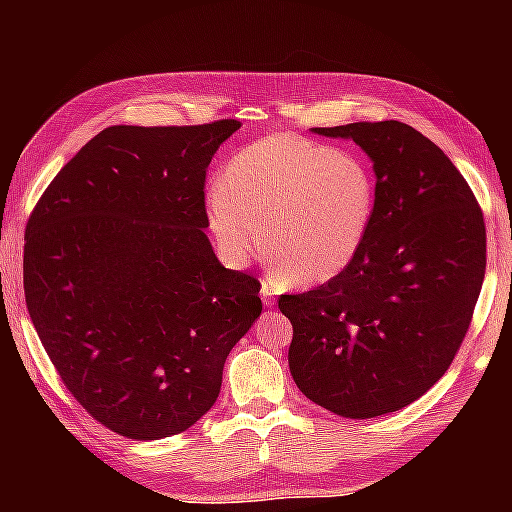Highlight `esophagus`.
I'll use <instances>...</instances> for the list:
<instances>
[{"label": "esophagus", "mask_w": 512, "mask_h": 512, "mask_svg": "<svg viewBox=\"0 0 512 512\" xmlns=\"http://www.w3.org/2000/svg\"><path fill=\"white\" fill-rule=\"evenodd\" d=\"M262 300H264L266 307L275 305V293H273L271 282H262Z\"/></svg>", "instance_id": "1"}]
</instances>
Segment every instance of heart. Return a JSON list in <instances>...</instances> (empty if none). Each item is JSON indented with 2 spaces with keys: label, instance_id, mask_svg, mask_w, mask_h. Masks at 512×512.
Segmentation results:
<instances>
[{
  "label": "heart",
  "instance_id": "1",
  "mask_svg": "<svg viewBox=\"0 0 512 512\" xmlns=\"http://www.w3.org/2000/svg\"><path fill=\"white\" fill-rule=\"evenodd\" d=\"M375 203V178L357 155L271 135L228 164L207 194V219L232 262L271 248L291 282L320 284L359 255Z\"/></svg>",
  "mask_w": 512,
  "mask_h": 512
}]
</instances>
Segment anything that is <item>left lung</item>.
Returning a JSON list of instances; mask_svg holds the SVG:
<instances>
[{
  "label": "left lung",
  "mask_w": 512,
  "mask_h": 512,
  "mask_svg": "<svg viewBox=\"0 0 512 512\" xmlns=\"http://www.w3.org/2000/svg\"><path fill=\"white\" fill-rule=\"evenodd\" d=\"M370 155L377 203L354 262L280 296L289 368L311 402L366 420L404 409L452 366L485 275V223L467 180L402 121L316 128Z\"/></svg>",
  "instance_id": "1"
}]
</instances>
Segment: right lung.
I'll return each mask as SVG.
<instances>
[{
    "instance_id": "add662e5",
    "label": "right lung",
    "mask_w": 512,
    "mask_h": 512,
    "mask_svg": "<svg viewBox=\"0 0 512 512\" xmlns=\"http://www.w3.org/2000/svg\"><path fill=\"white\" fill-rule=\"evenodd\" d=\"M239 126H110L29 216L33 327L74 400L119 436L169 438L203 418L262 314L257 277L223 268L203 232L207 167Z\"/></svg>"
}]
</instances>
